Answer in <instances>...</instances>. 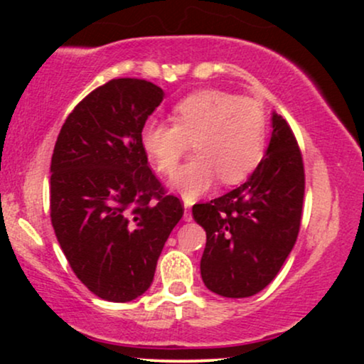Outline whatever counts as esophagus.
<instances>
[{
  "instance_id": "obj_1",
  "label": "esophagus",
  "mask_w": 364,
  "mask_h": 364,
  "mask_svg": "<svg viewBox=\"0 0 364 364\" xmlns=\"http://www.w3.org/2000/svg\"><path fill=\"white\" fill-rule=\"evenodd\" d=\"M183 219H185L186 223H190L191 220V212H190V205H188V203H185V214H183Z\"/></svg>"
}]
</instances>
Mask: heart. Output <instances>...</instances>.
Listing matches in <instances>:
<instances>
[{"mask_svg":"<svg viewBox=\"0 0 364 364\" xmlns=\"http://www.w3.org/2000/svg\"><path fill=\"white\" fill-rule=\"evenodd\" d=\"M174 124L145 121L141 147L161 173H173L195 141L196 157L171 179V188L186 202L207 193L223 179L236 185L257 169L265 150V114L252 99L207 89L181 99L173 107Z\"/></svg>","mask_w":364,"mask_h":364,"instance_id":"obj_1","label":"heart"}]
</instances>
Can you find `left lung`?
Instances as JSON below:
<instances>
[{
    "mask_svg": "<svg viewBox=\"0 0 364 364\" xmlns=\"http://www.w3.org/2000/svg\"><path fill=\"white\" fill-rule=\"evenodd\" d=\"M303 196L298 141L286 119L272 112V136L252 176L191 210L207 232L200 260L207 289L224 298H248L269 286L296 243Z\"/></svg>",
    "mask_w": 364,
    "mask_h": 364,
    "instance_id": "1",
    "label": "left lung"
}]
</instances>
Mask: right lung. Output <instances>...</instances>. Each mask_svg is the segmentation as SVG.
Returning a JSON list of instances; mask_svg holds the SVG:
<instances>
[{
  "label": "right lung",
  "instance_id": "1",
  "mask_svg": "<svg viewBox=\"0 0 364 364\" xmlns=\"http://www.w3.org/2000/svg\"><path fill=\"white\" fill-rule=\"evenodd\" d=\"M164 92L140 78L92 90L63 124L51 159V223L87 289L127 303L149 289L173 228L178 196L149 168L140 132Z\"/></svg>",
  "mask_w": 364,
  "mask_h": 364
}]
</instances>
